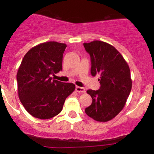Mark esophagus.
Here are the masks:
<instances>
[{"label":"esophagus","instance_id":"obj_1","mask_svg":"<svg viewBox=\"0 0 154 154\" xmlns=\"http://www.w3.org/2000/svg\"><path fill=\"white\" fill-rule=\"evenodd\" d=\"M75 90L77 93H85V89L84 88L79 87V86H76Z\"/></svg>","mask_w":154,"mask_h":154}]
</instances>
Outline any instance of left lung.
<instances>
[{
	"label": "left lung",
	"mask_w": 154,
	"mask_h": 154,
	"mask_svg": "<svg viewBox=\"0 0 154 154\" xmlns=\"http://www.w3.org/2000/svg\"><path fill=\"white\" fill-rule=\"evenodd\" d=\"M83 45L91 56V75H99L100 84L98 91H87L93 102L85 113L95 121L105 122L114 119L126 104L132 89L130 67L110 44L93 40Z\"/></svg>",
	"instance_id": "1"
}]
</instances>
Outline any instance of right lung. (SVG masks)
<instances>
[{
	"instance_id": "obj_1",
	"label": "right lung",
	"mask_w": 154,
	"mask_h": 154,
	"mask_svg": "<svg viewBox=\"0 0 154 154\" xmlns=\"http://www.w3.org/2000/svg\"><path fill=\"white\" fill-rule=\"evenodd\" d=\"M66 46L55 41L39 44L26 53L19 67V98L26 111L35 118L48 119L58 115L66 98L75 90L73 83L51 77L62 69Z\"/></svg>"
}]
</instances>
